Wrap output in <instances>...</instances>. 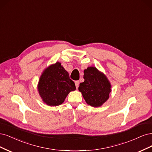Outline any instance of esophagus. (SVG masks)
Masks as SVG:
<instances>
[{
	"label": "esophagus",
	"mask_w": 152,
	"mask_h": 152,
	"mask_svg": "<svg viewBox=\"0 0 152 152\" xmlns=\"http://www.w3.org/2000/svg\"><path fill=\"white\" fill-rule=\"evenodd\" d=\"M79 84H80V81H75V85H76V87L78 88V86H79Z\"/></svg>",
	"instance_id": "esophagus-1"
}]
</instances>
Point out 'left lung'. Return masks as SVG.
Masks as SVG:
<instances>
[{
    "mask_svg": "<svg viewBox=\"0 0 152 152\" xmlns=\"http://www.w3.org/2000/svg\"><path fill=\"white\" fill-rule=\"evenodd\" d=\"M84 82L81 83L78 90L86 104L94 107L102 106L109 99L111 85L108 78L95 67H88L84 70Z\"/></svg>",
    "mask_w": 152,
    "mask_h": 152,
    "instance_id": "left-lung-1",
    "label": "left lung"
}]
</instances>
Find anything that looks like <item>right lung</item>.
<instances>
[{
  "label": "right lung",
  "instance_id": "add662e5",
  "mask_svg": "<svg viewBox=\"0 0 152 152\" xmlns=\"http://www.w3.org/2000/svg\"><path fill=\"white\" fill-rule=\"evenodd\" d=\"M37 88L45 104L49 106H58L64 102L71 91L76 90V86L61 63L57 62L42 72Z\"/></svg>",
  "mask_w": 152,
  "mask_h": 152
}]
</instances>
